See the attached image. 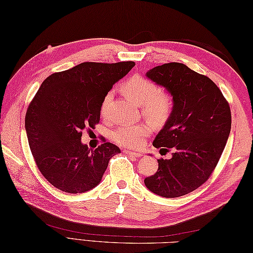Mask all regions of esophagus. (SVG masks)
Wrapping results in <instances>:
<instances>
[{
    "label": "esophagus",
    "instance_id": "esophagus-1",
    "mask_svg": "<svg viewBox=\"0 0 253 253\" xmlns=\"http://www.w3.org/2000/svg\"><path fill=\"white\" fill-rule=\"evenodd\" d=\"M125 154H128V155H131V157H137V158H140L141 157V153L140 152H135V151H130V150H124L123 151Z\"/></svg>",
    "mask_w": 253,
    "mask_h": 253
}]
</instances>
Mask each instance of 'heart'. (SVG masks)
Masks as SVG:
<instances>
[{"label":"heart","mask_w":253,"mask_h":253,"mask_svg":"<svg viewBox=\"0 0 253 253\" xmlns=\"http://www.w3.org/2000/svg\"><path fill=\"white\" fill-rule=\"evenodd\" d=\"M123 91L128 98L141 105L142 114L157 124L165 123L171 115L174 102L171 95L166 91L160 90L159 85L141 75H133L123 84ZM112 92L106 93L102 100L100 113L103 117L109 114L112 101ZM151 129L147 124H123L111 133L112 140L118 146L136 148L142 142Z\"/></svg>","instance_id":"obj_1"}]
</instances>
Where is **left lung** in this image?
I'll return each instance as SVG.
<instances>
[{
	"instance_id": "1",
	"label": "left lung",
	"mask_w": 253,
	"mask_h": 253,
	"mask_svg": "<svg viewBox=\"0 0 253 253\" xmlns=\"http://www.w3.org/2000/svg\"><path fill=\"white\" fill-rule=\"evenodd\" d=\"M147 77L173 95V112L153 146L174 153L169 160H158L157 173L146 177L144 184L161 197L185 196L215 169L232 127L230 107L211 79L185 64H163L150 69Z\"/></svg>"
}]
</instances>
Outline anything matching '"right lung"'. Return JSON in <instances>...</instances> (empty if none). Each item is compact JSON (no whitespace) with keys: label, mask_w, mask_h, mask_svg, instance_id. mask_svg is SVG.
Instances as JSON below:
<instances>
[{"label":"right lung","mask_w":253,"mask_h":253,"mask_svg":"<svg viewBox=\"0 0 253 253\" xmlns=\"http://www.w3.org/2000/svg\"><path fill=\"white\" fill-rule=\"evenodd\" d=\"M135 62H84L50 75L27 109L29 147L42 176L57 189L82 193L102 179L112 157L121 150L106 142L90 150L80 139L84 128L100 122L104 95Z\"/></svg>","instance_id":"obj_1"}]
</instances>
